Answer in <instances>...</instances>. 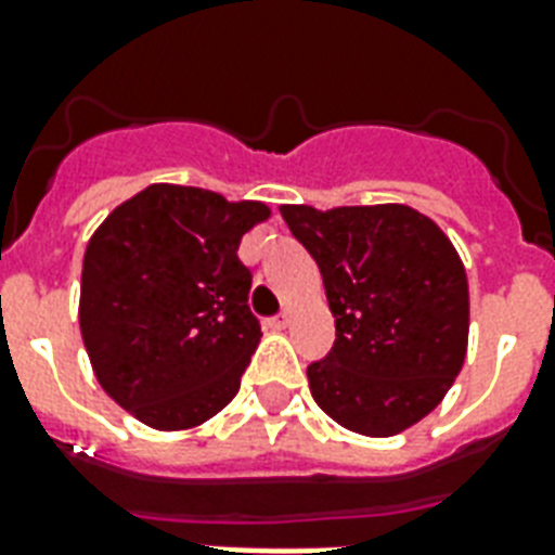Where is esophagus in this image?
<instances>
[{
	"mask_svg": "<svg viewBox=\"0 0 555 555\" xmlns=\"http://www.w3.org/2000/svg\"><path fill=\"white\" fill-rule=\"evenodd\" d=\"M287 322H291V308H285L279 317H273V320H270V328H287Z\"/></svg>",
	"mask_w": 555,
	"mask_h": 555,
	"instance_id": "34e87169",
	"label": "esophagus"
}]
</instances>
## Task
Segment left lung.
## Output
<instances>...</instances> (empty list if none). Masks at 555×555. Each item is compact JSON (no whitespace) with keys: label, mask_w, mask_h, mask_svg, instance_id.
<instances>
[{"label":"left lung","mask_w":555,"mask_h":555,"mask_svg":"<svg viewBox=\"0 0 555 555\" xmlns=\"http://www.w3.org/2000/svg\"><path fill=\"white\" fill-rule=\"evenodd\" d=\"M282 218L320 264L337 322L334 348L308 365L313 400L369 438L414 426L466 357L469 291L452 242L405 204H285Z\"/></svg>","instance_id":"left-lung-1"}]
</instances>
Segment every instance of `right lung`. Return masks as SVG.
I'll return each mask as SVG.
<instances>
[{
    "mask_svg": "<svg viewBox=\"0 0 555 555\" xmlns=\"http://www.w3.org/2000/svg\"><path fill=\"white\" fill-rule=\"evenodd\" d=\"M268 216L259 201L152 184L91 235L82 343L106 395L152 429L198 426L238 391L261 339L238 244Z\"/></svg>",
    "mask_w": 555,
    "mask_h": 555,
    "instance_id": "add662e5",
    "label": "right lung"
}]
</instances>
